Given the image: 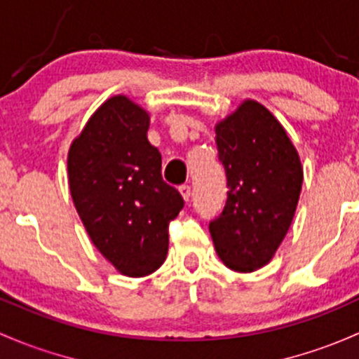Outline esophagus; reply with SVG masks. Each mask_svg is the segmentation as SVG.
Returning <instances> with one entry per match:
<instances>
[{"label":"esophagus","instance_id":"esophagus-1","mask_svg":"<svg viewBox=\"0 0 359 359\" xmlns=\"http://www.w3.org/2000/svg\"><path fill=\"white\" fill-rule=\"evenodd\" d=\"M179 192H180V196H182V198H184V201H189L191 194H192L191 186H180L179 187Z\"/></svg>","mask_w":359,"mask_h":359}]
</instances>
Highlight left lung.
Segmentation results:
<instances>
[{"label":"left lung","instance_id":"obj_1","mask_svg":"<svg viewBox=\"0 0 359 359\" xmlns=\"http://www.w3.org/2000/svg\"><path fill=\"white\" fill-rule=\"evenodd\" d=\"M227 175V203L210 224L217 255L233 271H255L273 258L292 224L303 165L282 123L255 100L215 126Z\"/></svg>","mask_w":359,"mask_h":359}]
</instances>
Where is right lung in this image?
<instances>
[{
	"label": "right lung",
	"mask_w": 359,
	"mask_h": 359,
	"mask_svg": "<svg viewBox=\"0 0 359 359\" xmlns=\"http://www.w3.org/2000/svg\"><path fill=\"white\" fill-rule=\"evenodd\" d=\"M148 129L149 113L116 94L90 115L67 158L72 199L90 241L127 277L163 265L168 224L184 206L161 179V154Z\"/></svg>",
	"instance_id": "1"
}]
</instances>
